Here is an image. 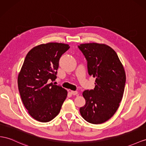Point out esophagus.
Listing matches in <instances>:
<instances>
[{"label":"esophagus","instance_id":"obj_1","mask_svg":"<svg viewBox=\"0 0 146 146\" xmlns=\"http://www.w3.org/2000/svg\"><path fill=\"white\" fill-rule=\"evenodd\" d=\"M71 93H72V94L75 96L78 94V91H71Z\"/></svg>","mask_w":146,"mask_h":146}]
</instances>
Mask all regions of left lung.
Instances as JSON below:
<instances>
[{"label":"left lung","instance_id":"8db88e82","mask_svg":"<svg viewBox=\"0 0 146 146\" xmlns=\"http://www.w3.org/2000/svg\"><path fill=\"white\" fill-rule=\"evenodd\" d=\"M78 48L88 62L89 74L96 78L94 89L83 92L86 104L80 113L88 122L100 124L118 109L125 90V70L117 53L107 45L82 44Z\"/></svg>","mask_w":146,"mask_h":146}]
</instances>
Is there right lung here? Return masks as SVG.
I'll list each match as a JSON object with an SVG mask.
<instances>
[{
    "label": "right lung",
    "instance_id": "right-lung-1",
    "mask_svg": "<svg viewBox=\"0 0 146 146\" xmlns=\"http://www.w3.org/2000/svg\"><path fill=\"white\" fill-rule=\"evenodd\" d=\"M69 48L63 43L42 44L26 56L18 74V86L25 108L37 121L53 119L66 98L67 91L50 81L57 78L60 58Z\"/></svg>",
    "mask_w": 146,
    "mask_h": 146
}]
</instances>
